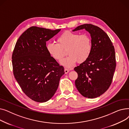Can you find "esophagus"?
I'll return each mask as SVG.
<instances>
[{"label":"esophagus","mask_w":129,"mask_h":129,"mask_svg":"<svg viewBox=\"0 0 129 129\" xmlns=\"http://www.w3.org/2000/svg\"><path fill=\"white\" fill-rule=\"evenodd\" d=\"M69 70L67 69H64V72H65V74H67L69 72Z\"/></svg>","instance_id":"34e87169"}]
</instances>
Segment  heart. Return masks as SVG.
<instances>
[{
  "label": "heart",
  "mask_w": 129,
  "mask_h": 129,
  "mask_svg": "<svg viewBox=\"0 0 129 129\" xmlns=\"http://www.w3.org/2000/svg\"><path fill=\"white\" fill-rule=\"evenodd\" d=\"M57 43H49L46 45V50L54 59L60 61L67 51L69 56L61 61L63 66L71 68L77 62L82 63L89 58L92 50V40L87 35H79L71 31H66L56 40Z\"/></svg>",
  "instance_id": "heart-1"
}]
</instances>
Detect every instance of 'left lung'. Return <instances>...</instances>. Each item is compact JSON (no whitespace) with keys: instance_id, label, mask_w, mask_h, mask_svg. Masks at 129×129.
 I'll list each match as a JSON object with an SVG mask.
<instances>
[{"instance_id":"obj_1","label":"left lung","mask_w":129,"mask_h":129,"mask_svg":"<svg viewBox=\"0 0 129 129\" xmlns=\"http://www.w3.org/2000/svg\"><path fill=\"white\" fill-rule=\"evenodd\" d=\"M82 29L90 34L92 50L89 58L74 68L78 74L75 85L82 96L94 98L105 93L112 83L116 67V54L109 37L99 27L84 24L73 31Z\"/></svg>"}]
</instances>
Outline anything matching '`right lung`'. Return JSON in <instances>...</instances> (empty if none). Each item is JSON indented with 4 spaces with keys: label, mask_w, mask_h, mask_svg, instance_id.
Instances as JSON below:
<instances>
[{
    "label": "right lung",
    "mask_w": 129,
    "mask_h": 129,
    "mask_svg": "<svg viewBox=\"0 0 129 129\" xmlns=\"http://www.w3.org/2000/svg\"><path fill=\"white\" fill-rule=\"evenodd\" d=\"M60 29L31 26L18 39L12 55L13 75L26 95L44 103L55 94L60 78L65 74L46 50V42Z\"/></svg>",
    "instance_id": "right-lung-1"
}]
</instances>
